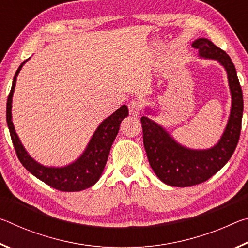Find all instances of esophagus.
Returning a JSON list of instances; mask_svg holds the SVG:
<instances>
[{"mask_svg":"<svg viewBox=\"0 0 248 248\" xmlns=\"http://www.w3.org/2000/svg\"><path fill=\"white\" fill-rule=\"evenodd\" d=\"M128 108L130 114L133 116H139L142 111V105L140 103V100L138 99H132L131 102L128 104Z\"/></svg>","mask_w":248,"mask_h":248,"instance_id":"esophagus-1","label":"esophagus"}]
</instances>
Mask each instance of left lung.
<instances>
[{"label":"left lung","instance_id":"obj_1","mask_svg":"<svg viewBox=\"0 0 248 248\" xmlns=\"http://www.w3.org/2000/svg\"><path fill=\"white\" fill-rule=\"evenodd\" d=\"M192 47L199 50L200 57L216 59L225 68L232 93V109L219 143L204 151L184 148L157 124L148 117H142L143 144L150 165L163 183L175 187L195 186L217 174L233 155L242 129L243 92L229 54L205 38L197 39Z\"/></svg>","mask_w":248,"mask_h":248}]
</instances>
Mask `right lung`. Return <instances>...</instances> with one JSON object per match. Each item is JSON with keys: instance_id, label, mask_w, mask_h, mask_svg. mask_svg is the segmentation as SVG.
<instances>
[{"instance_id": "obj_1", "label": "right lung", "mask_w": 248, "mask_h": 248, "mask_svg": "<svg viewBox=\"0 0 248 248\" xmlns=\"http://www.w3.org/2000/svg\"><path fill=\"white\" fill-rule=\"evenodd\" d=\"M25 61L16 71L6 103V121L8 129H10L11 139L13 142L15 152L19 162L29 173L43 180L44 183L49 185L54 189L61 191H79L93 186L102 176L111 144L118 134L121 121L128 116V107L123 105L119 109H117L114 114L109 116L107 119H105L100 124L93 138L91 139L85 152L73 164L61 167V169L40 165L33 161L25 151L17 134L15 132L13 123H12V96H13L15 89L16 77H17Z\"/></svg>"}]
</instances>
